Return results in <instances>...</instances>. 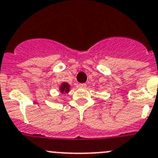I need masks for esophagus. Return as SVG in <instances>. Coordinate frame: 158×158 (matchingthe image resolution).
<instances>
[{"label":"esophagus","instance_id":"1","mask_svg":"<svg viewBox=\"0 0 158 158\" xmlns=\"http://www.w3.org/2000/svg\"><path fill=\"white\" fill-rule=\"evenodd\" d=\"M79 86L81 88H86V83H79Z\"/></svg>","mask_w":158,"mask_h":158}]
</instances>
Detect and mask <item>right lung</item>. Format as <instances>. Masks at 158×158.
<instances>
[{
  "mask_svg": "<svg viewBox=\"0 0 158 158\" xmlns=\"http://www.w3.org/2000/svg\"><path fill=\"white\" fill-rule=\"evenodd\" d=\"M70 90V86L68 82H62L61 86H60V91L61 92L62 94L64 93H69Z\"/></svg>",
  "mask_w": 158,
  "mask_h": 158,
  "instance_id": "add662e5",
  "label": "right lung"
}]
</instances>
